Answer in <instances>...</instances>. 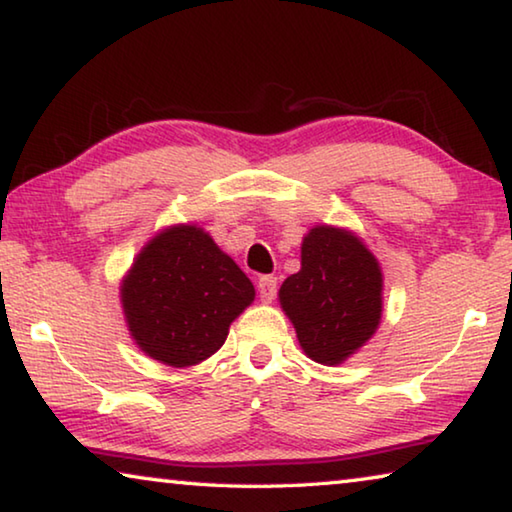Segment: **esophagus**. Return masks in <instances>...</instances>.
Segmentation results:
<instances>
[{"mask_svg":"<svg viewBox=\"0 0 512 512\" xmlns=\"http://www.w3.org/2000/svg\"><path fill=\"white\" fill-rule=\"evenodd\" d=\"M257 291H259V298L264 302H271L277 296V277L273 275H262L257 280Z\"/></svg>","mask_w":512,"mask_h":512,"instance_id":"esophagus-1","label":"esophagus"}]
</instances>
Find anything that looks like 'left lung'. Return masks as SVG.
<instances>
[{"instance_id": "obj_1", "label": "left lung", "mask_w": 512, "mask_h": 512, "mask_svg": "<svg viewBox=\"0 0 512 512\" xmlns=\"http://www.w3.org/2000/svg\"><path fill=\"white\" fill-rule=\"evenodd\" d=\"M298 341L318 363H341L366 343L381 318V271L359 239L318 225L302 241V268L280 289Z\"/></svg>"}]
</instances>
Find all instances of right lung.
Here are the masks:
<instances>
[{"instance_id": "1", "label": "right lung", "mask_w": 512, "mask_h": 512, "mask_svg": "<svg viewBox=\"0 0 512 512\" xmlns=\"http://www.w3.org/2000/svg\"><path fill=\"white\" fill-rule=\"evenodd\" d=\"M255 298L253 282L196 225L164 230L124 280L121 302L137 345L183 368L221 348L228 327Z\"/></svg>"}]
</instances>
